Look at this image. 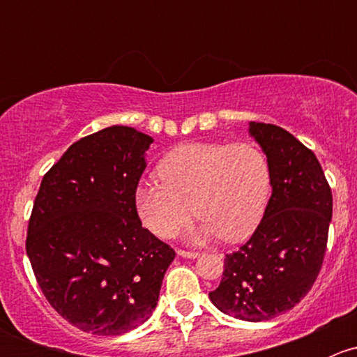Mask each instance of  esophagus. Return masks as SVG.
<instances>
[{"label":"esophagus","instance_id":"1","mask_svg":"<svg viewBox=\"0 0 357 357\" xmlns=\"http://www.w3.org/2000/svg\"><path fill=\"white\" fill-rule=\"evenodd\" d=\"M178 255H181V257H185V259H195V257H199V252L181 250V248H179V250H178Z\"/></svg>","mask_w":357,"mask_h":357}]
</instances>
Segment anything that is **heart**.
Here are the masks:
<instances>
[{"instance_id": "1", "label": "heart", "mask_w": 357, "mask_h": 357, "mask_svg": "<svg viewBox=\"0 0 357 357\" xmlns=\"http://www.w3.org/2000/svg\"><path fill=\"white\" fill-rule=\"evenodd\" d=\"M162 181L135 190L139 219L153 235L172 238L195 214L197 240L221 235L238 242L254 233L268 207L271 169L252 143H188L169 152L157 167Z\"/></svg>"}]
</instances>
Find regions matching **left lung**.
Wrapping results in <instances>:
<instances>
[{"label": "left lung", "mask_w": 357, "mask_h": 357, "mask_svg": "<svg viewBox=\"0 0 357 357\" xmlns=\"http://www.w3.org/2000/svg\"><path fill=\"white\" fill-rule=\"evenodd\" d=\"M248 132L268 157L273 193L250 240L226 255L208 298L233 318L266 321L298 304L318 278L333 199L318 158L294 135L264 122H250Z\"/></svg>", "instance_id": "8db88e82"}]
</instances>
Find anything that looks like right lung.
Masks as SVG:
<instances>
[{"label": "right lung", "mask_w": 357, "mask_h": 357, "mask_svg": "<svg viewBox=\"0 0 357 357\" xmlns=\"http://www.w3.org/2000/svg\"><path fill=\"white\" fill-rule=\"evenodd\" d=\"M152 143L135 128L110 126L68 146L39 186L29 261L52 307L82 332L122 335L145 323L176 257L135 207Z\"/></svg>", "instance_id": "right-lung-1"}]
</instances>
